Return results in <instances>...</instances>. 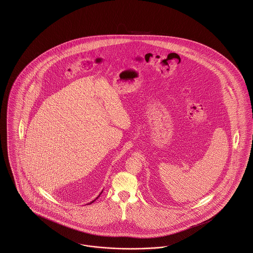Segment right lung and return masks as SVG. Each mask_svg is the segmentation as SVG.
<instances>
[{"label": "right lung", "instance_id": "obj_1", "mask_svg": "<svg viewBox=\"0 0 253 253\" xmlns=\"http://www.w3.org/2000/svg\"><path fill=\"white\" fill-rule=\"evenodd\" d=\"M102 192H103V191H101V193H99V194H98V195H97V197H96V199H94V200H93V201H92V202H90V203H88V204H87V205L92 204V203H93V202H95V201H96V199H97V198H98V197H99V195H100V194H101V193H102Z\"/></svg>", "mask_w": 253, "mask_h": 253}]
</instances>
